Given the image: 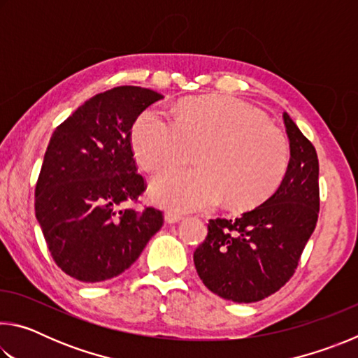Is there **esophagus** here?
<instances>
[{
  "label": "esophagus",
  "instance_id": "34e87169",
  "mask_svg": "<svg viewBox=\"0 0 358 358\" xmlns=\"http://www.w3.org/2000/svg\"><path fill=\"white\" fill-rule=\"evenodd\" d=\"M164 220L167 224H175V222H180L181 220H183V216L178 213H173V211H166Z\"/></svg>",
  "mask_w": 358,
  "mask_h": 358
}]
</instances>
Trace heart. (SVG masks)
Returning <instances> with one entry per match:
<instances>
[{
  "instance_id": "heart-1",
  "label": "heart",
  "mask_w": 358,
  "mask_h": 358,
  "mask_svg": "<svg viewBox=\"0 0 358 358\" xmlns=\"http://www.w3.org/2000/svg\"><path fill=\"white\" fill-rule=\"evenodd\" d=\"M132 150L148 172L185 164L150 183L155 203L173 211L215 207L224 199L232 211L264 203L284 180L289 142L260 108L234 96H196L181 101L175 121L148 108L132 126Z\"/></svg>"
}]
</instances>
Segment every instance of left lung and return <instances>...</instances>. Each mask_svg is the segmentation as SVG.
Here are the masks:
<instances>
[{"label": "left lung", "instance_id": "left-lung-1", "mask_svg": "<svg viewBox=\"0 0 358 358\" xmlns=\"http://www.w3.org/2000/svg\"><path fill=\"white\" fill-rule=\"evenodd\" d=\"M290 159L278 189L235 220H210L194 251L202 282L226 300L252 303L275 294L295 273L319 215L316 148L292 118L282 115Z\"/></svg>", "mask_w": 358, "mask_h": 358}]
</instances>
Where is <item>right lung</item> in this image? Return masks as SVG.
<instances>
[{
	"label": "right lung",
	"instance_id": "1",
	"mask_svg": "<svg viewBox=\"0 0 358 358\" xmlns=\"http://www.w3.org/2000/svg\"><path fill=\"white\" fill-rule=\"evenodd\" d=\"M159 99L148 88H112L53 131L34 210L53 260L74 280L101 282L121 275L162 227V211L126 208L145 191L131 147L132 124Z\"/></svg>",
	"mask_w": 358,
	"mask_h": 358
}]
</instances>
